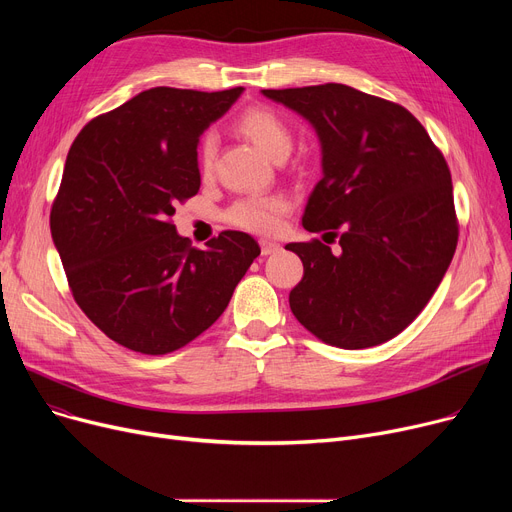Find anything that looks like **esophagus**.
<instances>
[{
    "mask_svg": "<svg viewBox=\"0 0 512 512\" xmlns=\"http://www.w3.org/2000/svg\"><path fill=\"white\" fill-rule=\"evenodd\" d=\"M259 245H261V253L263 255H272V253H276L280 249V245H278L276 240H267V238H261Z\"/></svg>",
    "mask_w": 512,
    "mask_h": 512,
    "instance_id": "esophagus-1",
    "label": "esophagus"
}]
</instances>
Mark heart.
I'll list each match as a JSON object with an SVG mask.
<instances>
[{
  "label": "heart",
  "instance_id": "obj_1",
  "mask_svg": "<svg viewBox=\"0 0 512 512\" xmlns=\"http://www.w3.org/2000/svg\"><path fill=\"white\" fill-rule=\"evenodd\" d=\"M234 126L242 137H247L261 153L274 161L286 159L292 149V132L288 124L274 110H270V107H249V110L236 118ZM215 151H218L215 137L213 134H205L199 145V168L203 176H209L213 172ZM286 211L288 201L284 197H245L238 199L226 211V220L242 230L272 234L280 228Z\"/></svg>",
  "mask_w": 512,
  "mask_h": 512
}]
</instances>
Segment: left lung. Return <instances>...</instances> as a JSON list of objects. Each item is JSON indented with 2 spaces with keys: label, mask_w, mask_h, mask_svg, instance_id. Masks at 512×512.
<instances>
[{
  "label": "left lung",
  "mask_w": 512,
  "mask_h": 512,
  "mask_svg": "<svg viewBox=\"0 0 512 512\" xmlns=\"http://www.w3.org/2000/svg\"><path fill=\"white\" fill-rule=\"evenodd\" d=\"M315 128L321 170L303 228L338 236V251L313 238L290 242L303 280L290 309L326 344L357 351L405 330L452 261L459 222L450 170L405 107L328 83L263 89Z\"/></svg>",
  "instance_id": "left-lung-1"
}]
</instances>
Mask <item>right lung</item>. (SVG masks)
Here are the masks:
<instances>
[{
    "label": "right lung",
    "instance_id": "right-lung-1",
    "mask_svg": "<svg viewBox=\"0 0 512 512\" xmlns=\"http://www.w3.org/2000/svg\"><path fill=\"white\" fill-rule=\"evenodd\" d=\"M240 93L143 91L93 118L68 151L53 245L76 305L134 353L166 355L203 334L261 253L236 230L195 249L170 220L199 193V137Z\"/></svg>",
    "mask_w": 512,
    "mask_h": 512
}]
</instances>
